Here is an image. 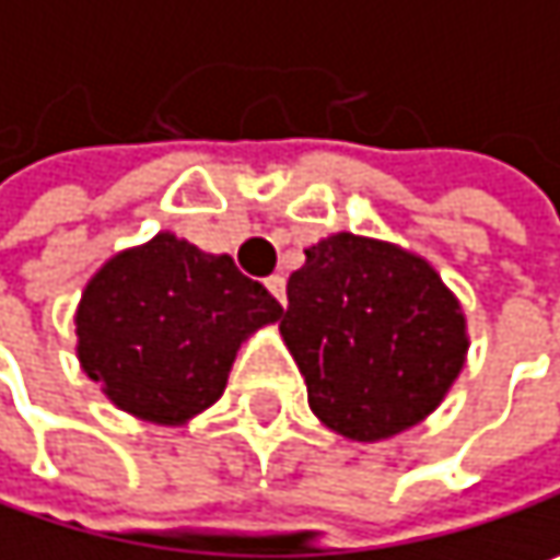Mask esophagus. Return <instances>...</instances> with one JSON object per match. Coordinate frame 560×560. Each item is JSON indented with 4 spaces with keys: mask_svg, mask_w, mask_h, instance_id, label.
Here are the masks:
<instances>
[{
    "mask_svg": "<svg viewBox=\"0 0 560 560\" xmlns=\"http://www.w3.org/2000/svg\"><path fill=\"white\" fill-rule=\"evenodd\" d=\"M266 288L276 294L279 304H284V279H281V276H269V279H266Z\"/></svg>",
    "mask_w": 560,
    "mask_h": 560,
    "instance_id": "1",
    "label": "esophagus"
}]
</instances>
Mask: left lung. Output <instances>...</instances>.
I'll list each match as a JSON object with an SVG mask.
<instances>
[{"label":"left lung","instance_id":"left-lung-1","mask_svg":"<svg viewBox=\"0 0 560 560\" xmlns=\"http://www.w3.org/2000/svg\"><path fill=\"white\" fill-rule=\"evenodd\" d=\"M279 330L311 411L366 444L428 418L470 347L460 301L421 256L353 233L304 249Z\"/></svg>","mask_w":560,"mask_h":560}]
</instances>
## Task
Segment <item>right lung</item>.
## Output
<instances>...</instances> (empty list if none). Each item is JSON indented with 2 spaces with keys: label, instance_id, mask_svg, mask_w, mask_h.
I'll return each mask as SVG.
<instances>
[{
  "label": "right lung",
  "instance_id": "right-lung-1",
  "mask_svg": "<svg viewBox=\"0 0 560 560\" xmlns=\"http://www.w3.org/2000/svg\"><path fill=\"white\" fill-rule=\"evenodd\" d=\"M279 317V301L230 256L159 233L86 281L77 357L122 411L184 424L223 395L240 343Z\"/></svg>",
  "mask_w": 560,
  "mask_h": 560
}]
</instances>
